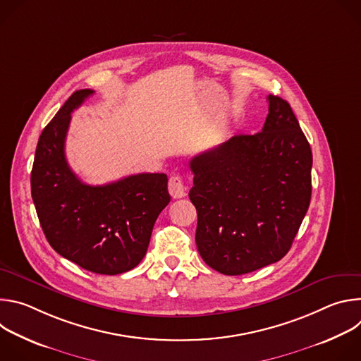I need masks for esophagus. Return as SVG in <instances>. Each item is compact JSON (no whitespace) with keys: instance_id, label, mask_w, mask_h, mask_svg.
I'll list each match as a JSON object with an SVG mask.
<instances>
[{"instance_id":"1","label":"esophagus","mask_w":361,"mask_h":361,"mask_svg":"<svg viewBox=\"0 0 361 361\" xmlns=\"http://www.w3.org/2000/svg\"><path fill=\"white\" fill-rule=\"evenodd\" d=\"M169 191L173 198H183L185 195V184L180 177H171L169 180Z\"/></svg>"}]
</instances>
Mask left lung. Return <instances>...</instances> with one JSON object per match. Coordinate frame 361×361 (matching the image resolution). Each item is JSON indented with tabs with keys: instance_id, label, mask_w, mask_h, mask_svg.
<instances>
[{
	"instance_id": "left-lung-1",
	"label": "left lung",
	"mask_w": 361,
	"mask_h": 361,
	"mask_svg": "<svg viewBox=\"0 0 361 361\" xmlns=\"http://www.w3.org/2000/svg\"><path fill=\"white\" fill-rule=\"evenodd\" d=\"M264 127L190 161L188 192L205 264L241 276L288 252L312 198L313 154L288 102L270 94Z\"/></svg>"
}]
</instances>
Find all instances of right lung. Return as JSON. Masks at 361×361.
Instances as JSON below:
<instances>
[{"mask_svg": "<svg viewBox=\"0 0 361 361\" xmlns=\"http://www.w3.org/2000/svg\"><path fill=\"white\" fill-rule=\"evenodd\" d=\"M92 90L75 91L42 130L31 195L47 241L64 259L97 274H121L144 259L154 223L170 202L169 178L141 173L88 185L70 169L66 137L71 113Z\"/></svg>", "mask_w": 361, "mask_h": 361, "instance_id": "obj_1", "label": "right lung"}]
</instances>
